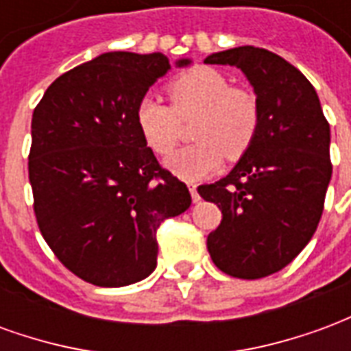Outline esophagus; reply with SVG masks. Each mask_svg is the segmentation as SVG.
<instances>
[{
    "mask_svg": "<svg viewBox=\"0 0 351 351\" xmlns=\"http://www.w3.org/2000/svg\"><path fill=\"white\" fill-rule=\"evenodd\" d=\"M188 188H190V193H191V199H193V203H197L199 201L197 186H195V184H188Z\"/></svg>",
    "mask_w": 351,
    "mask_h": 351,
    "instance_id": "1",
    "label": "esophagus"
}]
</instances>
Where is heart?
<instances>
[{
  "instance_id": "b5f03b06",
  "label": "heart",
  "mask_w": 351,
  "mask_h": 351,
  "mask_svg": "<svg viewBox=\"0 0 351 351\" xmlns=\"http://www.w3.org/2000/svg\"><path fill=\"white\" fill-rule=\"evenodd\" d=\"M171 107L152 97L138 101L135 120L154 154L167 158L182 141V123L197 116L191 135L195 145L169 161L171 171L197 180L226 160L239 161L250 150L261 123L256 93L229 86V80L210 67H193L167 84Z\"/></svg>"
}]
</instances>
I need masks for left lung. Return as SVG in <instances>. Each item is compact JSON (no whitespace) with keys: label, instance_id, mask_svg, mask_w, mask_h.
Segmentation results:
<instances>
[{"label":"left lung","instance_id":"obj_1","mask_svg":"<svg viewBox=\"0 0 351 351\" xmlns=\"http://www.w3.org/2000/svg\"><path fill=\"white\" fill-rule=\"evenodd\" d=\"M205 64L241 69L261 110L250 150L228 176L197 188L221 210L206 248L229 276L263 278L291 263L316 233L332 173L331 130L314 86L278 54L239 47Z\"/></svg>","mask_w":351,"mask_h":351}]
</instances>
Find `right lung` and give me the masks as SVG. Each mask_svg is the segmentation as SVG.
Instances as JSON below:
<instances>
[{
	"mask_svg": "<svg viewBox=\"0 0 351 351\" xmlns=\"http://www.w3.org/2000/svg\"><path fill=\"white\" fill-rule=\"evenodd\" d=\"M169 67L160 52H107L58 77L34 110L27 171L37 226L65 269L93 286L146 278L161 221L191 205L135 120Z\"/></svg>",
	"mask_w": 351,
	"mask_h": 351,
	"instance_id": "obj_1",
	"label": "right lung"
}]
</instances>
